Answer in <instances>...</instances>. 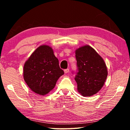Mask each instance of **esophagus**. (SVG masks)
<instances>
[{
    "label": "esophagus",
    "mask_w": 130,
    "mask_h": 130,
    "mask_svg": "<svg viewBox=\"0 0 130 130\" xmlns=\"http://www.w3.org/2000/svg\"><path fill=\"white\" fill-rule=\"evenodd\" d=\"M69 69H65L64 70V73H69Z\"/></svg>",
    "instance_id": "esophagus-1"
}]
</instances>
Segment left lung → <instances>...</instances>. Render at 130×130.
<instances>
[{
	"label": "left lung",
	"instance_id": "8db88e82",
	"mask_svg": "<svg viewBox=\"0 0 130 130\" xmlns=\"http://www.w3.org/2000/svg\"><path fill=\"white\" fill-rule=\"evenodd\" d=\"M78 72L74 80L77 91L84 97H90L102 88L108 76L104 60L89 45L82 46L75 51Z\"/></svg>",
	"mask_w": 130,
	"mask_h": 130
}]
</instances>
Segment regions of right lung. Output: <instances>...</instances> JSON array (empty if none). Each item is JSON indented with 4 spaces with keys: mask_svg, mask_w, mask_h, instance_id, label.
Returning a JSON list of instances; mask_svg holds the SVG:
<instances>
[{
    "mask_svg": "<svg viewBox=\"0 0 130 130\" xmlns=\"http://www.w3.org/2000/svg\"><path fill=\"white\" fill-rule=\"evenodd\" d=\"M63 74L52 47L46 45L37 47L23 66L26 83L32 92L42 96L52 91Z\"/></svg>",
    "mask_w": 130,
    "mask_h": 130,
    "instance_id": "1",
    "label": "right lung"
}]
</instances>
